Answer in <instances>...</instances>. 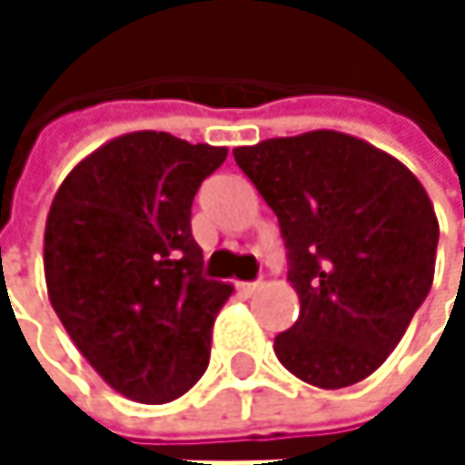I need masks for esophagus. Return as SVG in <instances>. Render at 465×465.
<instances>
[{"mask_svg": "<svg viewBox=\"0 0 465 465\" xmlns=\"http://www.w3.org/2000/svg\"><path fill=\"white\" fill-rule=\"evenodd\" d=\"M236 288H239V293H244V296H252V293L261 288V282H239Z\"/></svg>", "mask_w": 465, "mask_h": 465, "instance_id": "34e87169", "label": "esophagus"}]
</instances>
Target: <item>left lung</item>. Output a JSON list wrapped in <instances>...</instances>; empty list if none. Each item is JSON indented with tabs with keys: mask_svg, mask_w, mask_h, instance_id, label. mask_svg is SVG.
<instances>
[{
	"mask_svg": "<svg viewBox=\"0 0 465 465\" xmlns=\"http://www.w3.org/2000/svg\"><path fill=\"white\" fill-rule=\"evenodd\" d=\"M274 210L299 321L274 339L299 380L336 391L374 374L433 282L439 221L418 177L391 153L318 129L233 147Z\"/></svg>",
	"mask_w": 465,
	"mask_h": 465,
	"instance_id": "obj_1",
	"label": "left lung"
}]
</instances>
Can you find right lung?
Masks as SVG:
<instances>
[{
  "label": "right lung",
  "mask_w": 465,
  "mask_h": 465,
  "mask_svg": "<svg viewBox=\"0 0 465 465\" xmlns=\"http://www.w3.org/2000/svg\"><path fill=\"white\" fill-rule=\"evenodd\" d=\"M229 150L132 132L85 155L45 223L47 299L74 347L121 396L166 404L210 363L233 288L202 274L191 204Z\"/></svg>",
  "instance_id": "1"
}]
</instances>
